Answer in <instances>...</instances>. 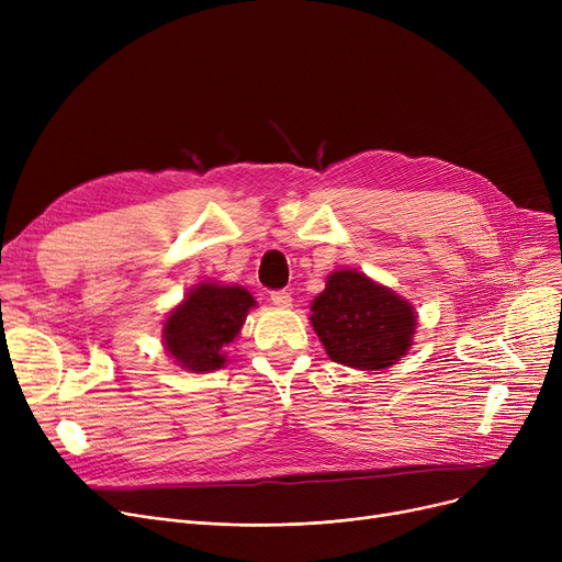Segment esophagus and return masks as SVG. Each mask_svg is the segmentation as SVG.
Masks as SVG:
<instances>
[{
  "label": "esophagus",
  "mask_w": 562,
  "mask_h": 562,
  "mask_svg": "<svg viewBox=\"0 0 562 562\" xmlns=\"http://www.w3.org/2000/svg\"><path fill=\"white\" fill-rule=\"evenodd\" d=\"M271 303H273L276 307L286 310V307H291L293 299H291V293H289V291H273V293H271Z\"/></svg>",
  "instance_id": "1"
}]
</instances>
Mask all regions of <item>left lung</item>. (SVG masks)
<instances>
[{
  "label": "left lung",
  "mask_w": 562,
  "mask_h": 562,
  "mask_svg": "<svg viewBox=\"0 0 562 562\" xmlns=\"http://www.w3.org/2000/svg\"><path fill=\"white\" fill-rule=\"evenodd\" d=\"M310 310V323L328 358L358 371L398 364L419 326L415 305L356 269L333 271Z\"/></svg>",
  "instance_id": "1"
}]
</instances>
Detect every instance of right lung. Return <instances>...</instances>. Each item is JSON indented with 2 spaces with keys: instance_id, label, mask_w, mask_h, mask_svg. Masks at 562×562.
<instances>
[{
  "instance_id": "1",
  "label": "right lung",
  "mask_w": 562,
  "mask_h": 562,
  "mask_svg": "<svg viewBox=\"0 0 562 562\" xmlns=\"http://www.w3.org/2000/svg\"><path fill=\"white\" fill-rule=\"evenodd\" d=\"M257 301L246 286L204 280L189 289L161 326L166 356L191 373H210L227 362V346L241 335Z\"/></svg>"
}]
</instances>
